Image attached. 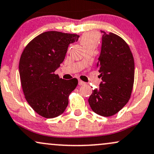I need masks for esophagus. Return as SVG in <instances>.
<instances>
[{
    "mask_svg": "<svg viewBox=\"0 0 154 154\" xmlns=\"http://www.w3.org/2000/svg\"><path fill=\"white\" fill-rule=\"evenodd\" d=\"M78 84H79V85H85V82H83V81H82V80H80V79H79Z\"/></svg>",
    "mask_w": 154,
    "mask_h": 154,
    "instance_id": "1",
    "label": "esophagus"
}]
</instances>
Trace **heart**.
<instances>
[{
    "instance_id": "obj_1",
    "label": "heart",
    "mask_w": 154,
    "mask_h": 154,
    "mask_svg": "<svg viewBox=\"0 0 154 154\" xmlns=\"http://www.w3.org/2000/svg\"><path fill=\"white\" fill-rule=\"evenodd\" d=\"M99 40L100 37L97 33L90 31L82 35L80 38V43L85 49L90 47L95 48L97 45Z\"/></svg>"
}]
</instances>
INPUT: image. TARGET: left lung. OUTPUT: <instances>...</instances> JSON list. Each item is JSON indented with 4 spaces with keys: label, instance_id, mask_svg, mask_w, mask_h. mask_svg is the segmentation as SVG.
<instances>
[{
    "label": "left lung",
    "instance_id": "8db88e82",
    "mask_svg": "<svg viewBox=\"0 0 154 154\" xmlns=\"http://www.w3.org/2000/svg\"><path fill=\"white\" fill-rule=\"evenodd\" d=\"M101 51L97 67L102 82L92 90L88 102L93 112L110 117L121 110L130 99L134 82V59L121 37L101 31Z\"/></svg>",
    "mask_w": 154,
    "mask_h": 154
}]
</instances>
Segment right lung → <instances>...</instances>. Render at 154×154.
Listing matches in <instances>:
<instances>
[{"label": "right lung", "instance_id": "right-lung-1", "mask_svg": "<svg viewBox=\"0 0 154 154\" xmlns=\"http://www.w3.org/2000/svg\"><path fill=\"white\" fill-rule=\"evenodd\" d=\"M77 34L47 31L27 44L19 62V74L25 98L33 110L44 118L60 116L67 107L69 94L78 80L59 78L54 72L65 58Z\"/></svg>", "mask_w": 154, "mask_h": 154}]
</instances>
